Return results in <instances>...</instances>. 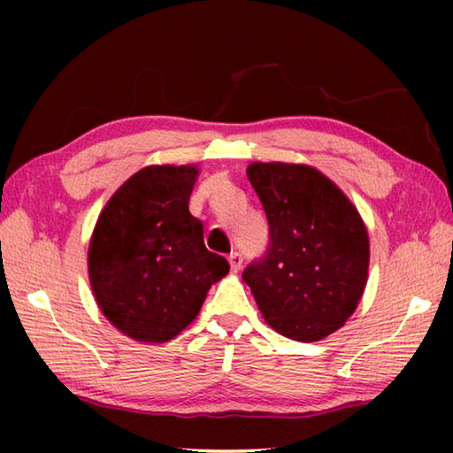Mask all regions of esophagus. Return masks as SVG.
Instances as JSON below:
<instances>
[{
    "mask_svg": "<svg viewBox=\"0 0 453 453\" xmlns=\"http://www.w3.org/2000/svg\"><path fill=\"white\" fill-rule=\"evenodd\" d=\"M227 262H229V267H232V272H240L242 270V264H243V257L242 254H237V251H232V254L227 256Z\"/></svg>",
    "mask_w": 453,
    "mask_h": 453,
    "instance_id": "1",
    "label": "esophagus"
}]
</instances>
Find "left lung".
<instances>
[{
  "mask_svg": "<svg viewBox=\"0 0 453 453\" xmlns=\"http://www.w3.org/2000/svg\"><path fill=\"white\" fill-rule=\"evenodd\" d=\"M245 173L270 221V250L242 278L275 332L296 342L324 340L364 296L370 270L364 219L311 165L254 162Z\"/></svg>",
  "mask_w": 453,
  "mask_h": 453,
  "instance_id": "obj_1",
  "label": "left lung"
}]
</instances>
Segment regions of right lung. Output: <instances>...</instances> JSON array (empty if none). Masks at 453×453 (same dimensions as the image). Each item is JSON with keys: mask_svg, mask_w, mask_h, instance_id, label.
<instances>
[{"mask_svg": "<svg viewBox=\"0 0 453 453\" xmlns=\"http://www.w3.org/2000/svg\"><path fill=\"white\" fill-rule=\"evenodd\" d=\"M197 165H148L116 189L96 221L88 250L89 286L121 334L165 343L197 318L210 288L229 272L205 248L189 213Z\"/></svg>", "mask_w": 453, "mask_h": 453, "instance_id": "obj_1", "label": "right lung"}]
</instances>
